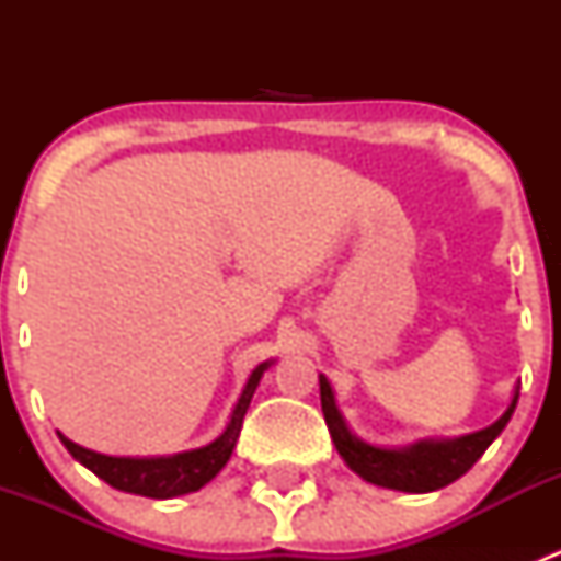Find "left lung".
Here are the masks:
<instances>
[{
	"label": "left lung",
	"mask_w": 561,
	"mask_h": 561,
	"mask_svg": "<svg viewBox=\"0 0 561 561\" xmlns=\"http://www.w3.org/2000/svg\"><path fill=\"white\" fill-rule=\"evenodd\" d=\"M320 404L333 445H336L339 456L347 461V467L355 474H360L366 483L382 485V489L428 494V491L445 489V485L461 478L463 472H469L472 463L485 454V448L500 437L502 428L507 426V421H511L513 410L518 404V388L513 393V401L507 404V410L502 412L500 421L491 423L489 428H480V432L458 439H443V443H415L410 448L399 450L375 448V445L355 437L347 428V423H344L336 399H333V390L322 375Z\"/></svg>",
	"instance_id": "left-lung-1"
}]
</instances>
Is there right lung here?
<instances>
[{"label":"right lung","instance_id":"add662e5","mask_svg":"<svg viewBox=\"0 0 561 561\" xmlns=\"http://www.w3.org/2000/svg\"><path fill=\"white\" fill-rule=\"evenodd\" d=\"M274 360H265L257 369L249 375L244 390H241L239 404L233 407V415H230L228 426L219 434L214 443H208L206 448L186 450V454L175 456H157V458H127V456H105L94 454V450L81 448L72 439H67L65 434H59V439L65 443V448L70 450L76 461H81L83 467L92 469L100 480H105L107 485L118 491H127V494L138 496H151V500H171V496L190 494V491L203 489L208 480H214L219 474V469L230 461V454L236 448V439L241 434V423L249 410V401H252L254 390L260 386V377Z\"/></svg>","mask_w":561,"mask_h":561}]
</instances>
